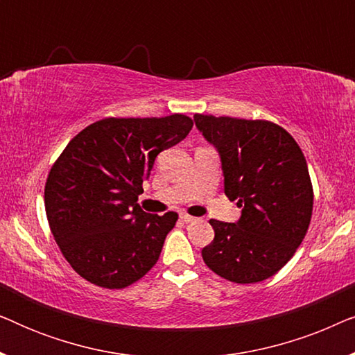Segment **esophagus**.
<instances>
[{"label":"esophagus","instance_id":"34e87169","mask_svg":"<svg viewBox=\"0 0 355 355\" xmlns=\"http://www.w3.org/2000/svg\"><path fill=\"white\" fill-rule=\"evenodd\" d=\"M179 218H181L184 223H193V221H196V218L191 216V215H187V213H181V216H179Z\"/></svg>","mask_w":355,"mask_h":355}]
</instances>
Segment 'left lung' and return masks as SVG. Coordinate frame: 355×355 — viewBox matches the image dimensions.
Masks as SVG:
<instances>
[{"label":"left lung","mask_w":355,"mask_h":355,"mask_svg":"<svg viewBox=\"0 0 355 355\" xmlns=\"http://www.w3.org/2000/svg\"><path fill=\"white\" fill-rule=\"evenodd\" d=\"M220 155L225 193L242 208L236 223L210 220L208 268L232 283H259L279 271L309 230L313 191L302 150L270 121L193 114Z\"/></svg>","instance_id":"left-lung-1"}]
</instances>
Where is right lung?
<instances>
[{
  "label": "right lung",
  "instance_id": "1",
  "mask_svg": "<svg viewBox=\"0 0 355 355\" xmlns=\"http://www.w3.org/2000/svg\"><path fill=\"white\" fill-rule=\"evenodd\" d=\"M192 125L184 114L106 118L67 144L48 174L45 210L56 244L82 278L121 289L157 263L178 213H145L137 198L158 153Z\"/></svg>",
  "mask_w": 355,
  "mask_h": 355
}]
</instances>
